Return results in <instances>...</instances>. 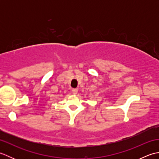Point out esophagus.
<instances>
[{
	"label": "esophagus",
	"mask_w": 159,
	"mask_h": 159,
	"mask_svg": "<svg viewBox=\"0 0 159 159\" xmlns=\"http://www.w3.org/2000/svg\"><path fill=\"white\" fill-rule=\"evenodd\" d=\"M72 92L73 94H74V95H76V94H77V93H78V89H73L72 90Z\"/></svg>",
	"instance_id": "34e87169"
}]
</instances>
